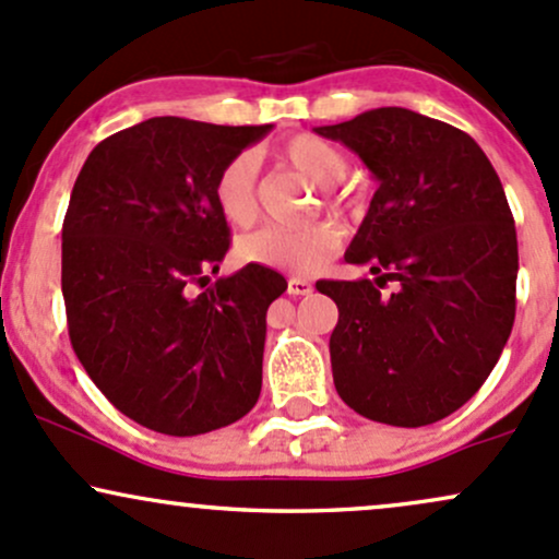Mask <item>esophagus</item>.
<instances>
[{"label": "esophagus", "mask_w": 559, "mask_h": 559, "mask_svg": "<svg viewBox=\"0 0 559 559\" xmlns=\"http://www.w3.org/2000/svg\"><path fill=\"white\" fill-rule=\"evenodd\" d=\"M312 292V284L308 278H299V275H292L289 278V294L294 297H305V294Z\"/></svg>", "instance_id": "obj_1"}]
</instances>
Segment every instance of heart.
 <instances>
[{"label": "heart", "mask_w": 559, "mask_h": 559, "mask_svg": "<svg viewBox=\"0 0 559 559\" xmlns=\"http://www.w3.org/2000/svg\"><path fill=\"white\" fill-rule=\"evenodd\" d=\"M278 158L286 167L297 169L316 186L329 188L342 180L347 169V158L329 140L316 134H294L278 148ZM214 206L219 217L230 228H249L257 223L260 204H257V158L251 153H238L214 177ZM334 212L345 210V199L336 193L326 195ZM342 247L340 225L331 219L305 225V228H260L249 236L238 238L236 254L249 265L308 275L321 270L336 249Z\"/></svg>", "instance_id": "1"}]
</instances>
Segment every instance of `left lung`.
I'll list each match as a JSON object with an SVG mask.
<instances>
[{
    "instance_id": "left-lung-1",
    "label": "left lung",
    "mask_w": 559,
    "mask_h": 559,
    "mask_svg": "<svg viewBox=\"0 0 559 559\" xmlns=\"http://www.w3.org/2000/svg\"><path fill=\"white\" fill-rule=\"evenodd\" d=\"M316 132L358 153L379 182L345 254L377 284H316L340 308L336 392L382 425L445 419L483 388L514 323L518 233L499 175L467 132L408 108ZM388 280L399 289L382 295Z\"/></svg>"
}]
</instances>
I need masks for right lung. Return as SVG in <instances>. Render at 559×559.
<instances>
[{"instance_id":"obj_1","label":"right lung","mask_w":559,"mask_h":559,"mask_svg":"<svg viewBox=\"0 0 559 559\" xmlns=\"http://www.w3.org/2000/svg\"><path fill=\"white\" fill-rule=\"evenodd\" d=\"M270 130L156 116L97 143L73 182L60 275L73 353L156 432L228 427L260 397L265 316L286 278L247 265L190 286H206L230 249L214 177Z\"/></svg>"}]
</instances>
